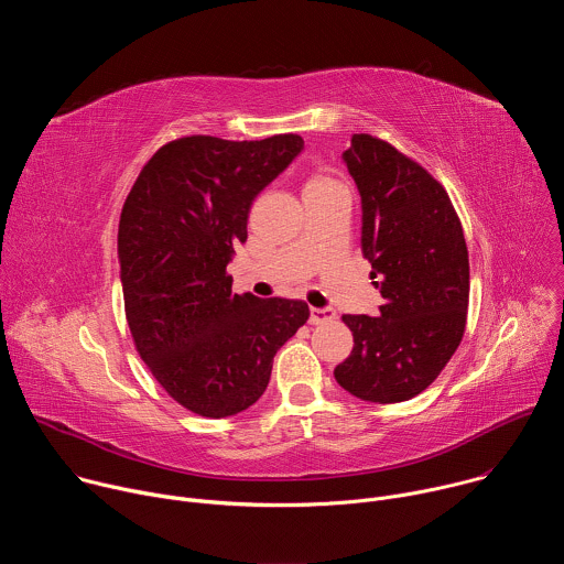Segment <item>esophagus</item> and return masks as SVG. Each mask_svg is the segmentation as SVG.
I'll list each match as a JSON object with an SVG mask.
<instances>
[{
  "instance_id": "34e87169",
  "label": "esophagus",
  "mask_w": 564,
  "mask_h": 564,
  "mask_svg": "<svg viewBox=\"0 0 564 564\" xmlns=\"http://www.w3.org/2000/svg\"><path fill=\"white\" fill-rule=\"evenodd\" d=\"M337 316V312L333 307H310V324L318 326L326 324V321H333Z\"/></svg>"
}]
</instances>
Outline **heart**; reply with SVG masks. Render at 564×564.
I'll use <instances>...</instances> for the list:
<instances>
[{"instance_id": "1", "label": "heart", "mask_w": 564, "mask_h": 564, "mask_svg": "<svg viewBox=\"0 0 564 564\" xmlns=\"http://www.w3.org/2000/svg\"><path fill=\"white\" fill-rule=\"evenodd\" d=\"M330 187H339V183L335 178H330L328 174L324 172H316L310 176L305 189H330Z\"/></svg>"}]
</instances>
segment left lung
<instances>
[{
    "instance_id": "obj_1",
    "label": "left lung",
    "mask_w": 564,
    "mask_h": 564,
    "mask_svg": "<svg viewBox=\"0 0 564 564\" xmlns=\"http://www.w3.org/2000/svg\"><path fill=\"white\" fill-rule=\"evenodd\" d=\"M344 163L361 196V252L379 316L344 314L355 337L337 383L372 404L426 390L455 355L468 307V250L446 189L409 155L355 133Z\"/></svg>"
}]
</instances>
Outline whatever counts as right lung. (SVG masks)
Here are the masks:
<instances>
[{
	"label": "right lung",
	"instance_id": "add662e5",
	"mask_svg": "<svg viewBox=\"0 0 564 564\" xmlns=\"http://www.w3.org/2000/svg\"><path fill=\"white\" fill-rule=\"evenodd\" d=\"M303 151V138H178L133 183L118 227L129 330L181 406L220 420L265 392L276 350L307 303L231 294L227 263L248 240L252 200Z\"/></svg>",
	"mask_w": 564,
	"mask_h": 564
}]
</instances>
